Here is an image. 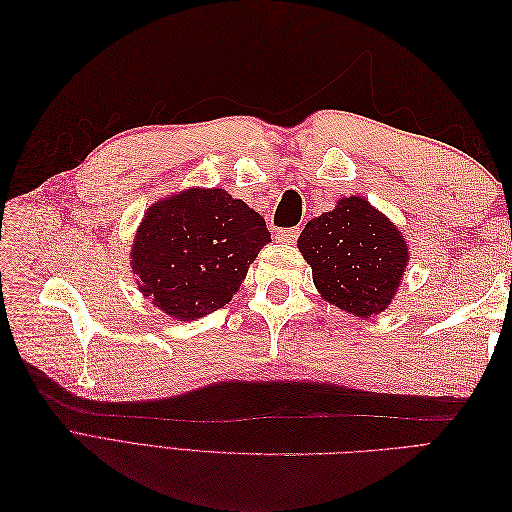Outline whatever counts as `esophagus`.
Wrapping results in <instances>:
<instances>
[{
  "label": "esophagus",
  "instance_id": "obj_1",
  "mask_svg": "<svg viewBox=\"0 0 512 512\" xmlns=\"http://www.w3.org/2000/svg\"><path fill=\"white\" fill-rule=\"evenodd\" d=\"M299 228H277L275 230V239L280 243H294L299 239Z\"/></svg>",
  "mask_w": 512,
  "mask_h": 512
}]
</instances>
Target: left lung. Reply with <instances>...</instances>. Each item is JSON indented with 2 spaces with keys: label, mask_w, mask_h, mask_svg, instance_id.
<instances>
[{
  "label": "left lung",
  "mask_w": 512,
  "mask_h": 512,
  "mask_svg": "<svg viewBox=\"0 0 512 512\" xmlns=\"http://www.w3.org/2000/svg\"><path fill=\"white\" fill-rule=\"evenodd\" d=\"M299 250L322 297L363 318L389 307L408 262L399 230L359 196L307 222Z\"/></svg>",
  "instance_id": "left-lung-1"
}]
</instances>
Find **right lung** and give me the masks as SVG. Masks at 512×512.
Returning <instances> with one entry per match:
<instances>
[{"label": "right lung", "mask_w": 512, "mask_h": 512, "mask_svg": "<svg viewBox=\"0 0 512 512\" xmlns=\"http://www.w3.org/2000/svg\"><path fill=\"white\" fill-rule=\"evenodd\" d=\"M271 241L262 215L224 190H188L153 205L136 232L132 269L166 314L194 320L224 307Z\"/></svg>", "instance_id": "obj_1"}]
</instances>
